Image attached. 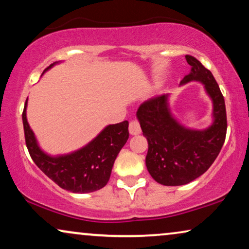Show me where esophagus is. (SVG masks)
Here are the masks:
<instances>
[{
  "mask_svg": "<svg viewBox=\"0 0 249 249\" xmlns=\"http://www.w3.org/2000/svg\"><path fill=\"white\" fill-rule=\"evenodd\" d=\"M128 131H130V134H132V135L140 134L141 133L140 123H139L137 119H133V121H131L130 125H128Z\"/></svg>",
  "mask_w": 249,
  "mask_h": 249,
  "instance_id": "esophagus-1",
  "label": "esophagus"
}]
</instances>
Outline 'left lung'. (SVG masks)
I'll use <instances>...</instances> for the list:
<instances>
[{
    "label": "left lung",
    "instance_id": "1",
    "mask_svg": "<svg viewBox=\"0 0 249 249\" xmlns=\"http://www.w3.org/2000/svg\"><path fill=\"white\" fill-rule=\"evenodd\" d=\"M191 71L180 84L200 82L213 104V123L192 130L172 115L168 94L149 99L137 111L148 140L145 165L152 178L163 185H183L203 175L220 154L227 134L224 98L212 72L196 58L185 55Z\"/></svg>",
    "mask_w": 249,
    "mask_h": 249
}]
</instances>
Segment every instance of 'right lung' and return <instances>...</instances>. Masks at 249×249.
<instances>
[{"mask_svg": "<svg viewBox=\"0 0 249 249\" xmlns=\"http://www.w3.org/2000/svg\"><path fill=\"white\" fill-rule=\"evenodd\" d=\"M58 62H53L43 74ZM27 100L22 111L25 140L29 155L46 177L59 187L75 194L100 190L108 183L115 159L128 139V122L106 126L84 147L71 154L51 156L39 148L26 116Z\"/></svg>", "mask_w": 249, "mask_h": 249, "instance_id": "obj_1", "label": "right lung"}]
</instances>
